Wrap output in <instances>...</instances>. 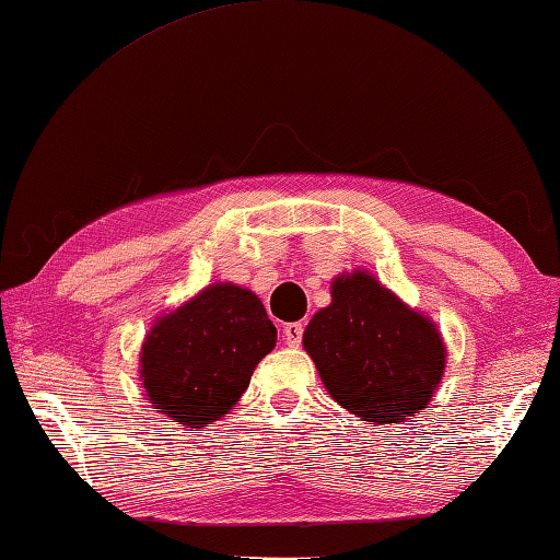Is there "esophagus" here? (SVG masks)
<instances>
[{"instance_id": "1", "label": "esophagus", "mask_w": 560, "mask_h": 560, "mask_svg": "<svg viewBox=\"0 0 560 560\" xmlns=\"http://www.w3.org/2000/svg\"><path fill=\"white\" fill-rule=\"evenodd\" d=\"M301 339H303V325L301 323L283 325V341H287L289 347H299Z\"/></svg>"}]
</instances>
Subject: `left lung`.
Returning a JSON list of instances; mask_svg holds the SVG:
<instances>
[{"instance_id":"8db88e82","label":"left lung","mask_w":560,"mask_h":560,"mask_svg":"<svg viewBox=\"0 0 560 560\" xmlns=\"http://www.w3.org/2000/svg\"><path fill=\"white\" fill-rule=\"evenodd\" d=\"M303 349L329 397L371 423H401L425 409L447 359L433 319L365 269L331 281V303L307 323Z\"/></svg>"}]
</instances>
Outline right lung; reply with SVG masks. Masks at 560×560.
<instances>
[{
    "instance_id": "right-lung-1",
    "label": "right lung",
    "mask_w": 560,
    "mask_h": 560,
    "mask_svg": "<svg viewBox=\"0 0 560 560\" xmlns=\"http://www.w3.org/2000/svg\"><path fill=\"white\" fill-rule=\"evenodd\" d=\"M273 347L277 327L257 295L219 281L151 325L139 351V383L153 409L201 428L241 401Z\"/></svg>"
}]
</instances>
